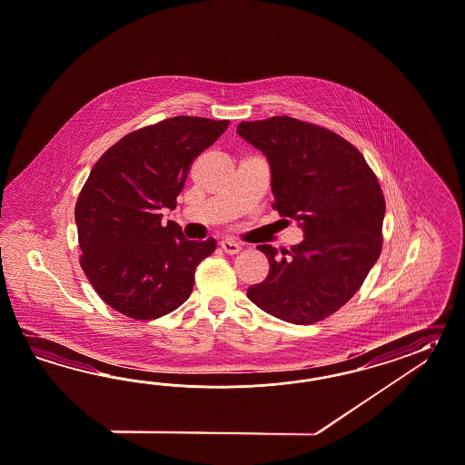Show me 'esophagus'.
<instances>
[{
    "instance_id": "esophagus-1",
    "label": "esophagus",
    "mask_w": 465,
    "mask_h": 465,
    "mask_svg": "<svg viewBox=\"0 0 465 465\" xmlns=\"http://www.w3.org/2000/svg\"><path fill=\"white\" fill-rule=\"evenodd\" d=\"M219 246H221V250L227 252V254H238L239 251H241V246H239L238 242L229 241V239L221 241V242H219Z\"/></svg>"
}]
</instances>
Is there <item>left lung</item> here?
<instances>
[{"label":"left lung","mask_w":465,"mask_h":465,"mask_svg":"<svg viewBox=\"0 0 465 465\" xmlns=\"http://www.w3.org/2000/svg\"><path fill=\"white\" fill-rule=\"evenodd\" d=\"M238 133L272 165L274 209L305 232L290 251L258 246L270 272L248 298L290 323L323 321L356 295L381 254L378 177L354 144L313 123L274 116L242 121Z\"/></svg>","instance_id":"1"}]
</instances>
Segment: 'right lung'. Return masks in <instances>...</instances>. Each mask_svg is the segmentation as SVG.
<instances>
[{"label": "right lung", "instance_id": "right-lung-1", "mask_svg": "<svg viewBox=\"0 0 465 465\" xmlns=\"http://www.w3.org/2000/svg\"><path fill=\"white\" fill-rule=\"evenodd\" d=\"M229 121L175 116L128 133L94 163L75 203L79 262L109 307L153 321L191 297L197 264L215 241H189L162 209L177 195L197 156Z\"/></svg>", "mask_w": 465, "mask_h": 465}]
</instances>
